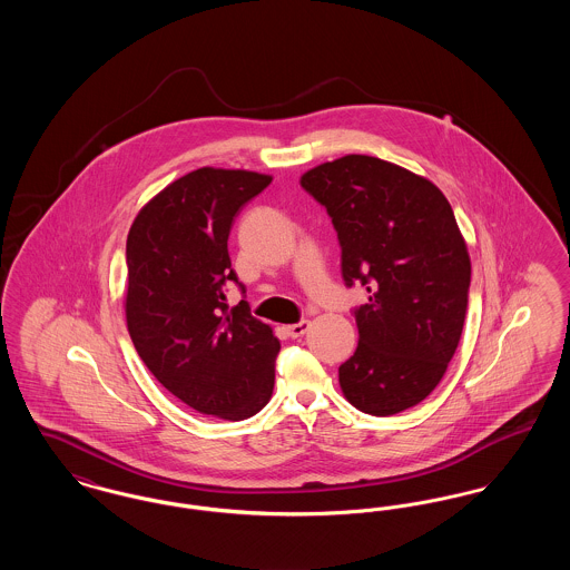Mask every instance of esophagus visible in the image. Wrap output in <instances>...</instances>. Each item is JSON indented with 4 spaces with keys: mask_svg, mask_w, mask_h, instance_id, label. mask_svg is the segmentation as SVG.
Instances as JSON below:
<instances>
[{
    "mask_svg": "<svg viewBox=\"0 0 570 570\" xmlns=\"http://www.w3.org/2000/svg\"><path fill=\"white\" fill-rule=\"evenodd\" d=\"M309 328V323L307 321H301L297 325H288L284 331H286V335L288 337H293V340H297V337H303L305 335V331Z\"/></svg>",
    "mask_w": 570,
    "mask_h": 570,
    "instance_id": "1",
    "label": "esophagus"
}]
</instances>
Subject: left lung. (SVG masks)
<instances>
[{
	"label": "left lung",
	"mask_w": 570,
	"mask_h": 570,
	"mask_svg": "<svg viewBox=\"0 0 570 570\" xmlns=\"http://www.w3.org/2000/svg\"><path fill=\"white\" fill-rule=\"evenodd\" d=\"M337 230L342 277L370 301L354 309L358 346L340 365L356 410L389 416L423 402L458 351L470 256L446 196L421 175L351 154L303 173Z\"/></svg>",
	"instance_id": "8db88e82"
}]
</instances>
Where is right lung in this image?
Instances as JSON below:
<instances>
[{
  "instance_id": "right-lung-1",
  "label": "right lung",
  "mask_w": 570,
  "mask_h": 570,
  "mask_svg": "<svg viewBox=\"0 0 570 570\" xmlns=\"http://www.w3.org/2000/svg\"><path fill=\"white\" fill-rule=\"evenodd\" d=\"M272 175L203 166L158 191L135 217L128 242L126 323L149 372L200 414L254 416L272 400L279 340L228 307V235Z\"/></svg>"
}]
</instances>
